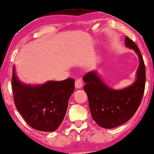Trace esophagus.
<instances>
[{
	"label": "esophagus",
	"mask_w": 154,
	"mask_h": 154,
	"mask_svg": "<svg viewBox=\"0 0 154 154\" xmlns=\"http://www.w3.org/2000/svg\"><path fill=\"white\" fill-rule=\"evenodd\" d=\"M75 85L76 88H81V87L83 86V83H82V81H81V79H77L76 80V81H75Z\"/></svg>",
	"instance_id": "obj_1"
}]
</instances>
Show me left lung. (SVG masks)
I'll return each instance as SVG.
<instances>
[{
  "instance_id": "8db88e82",
  "label": "left lung",
  "mask_w": 154,
  "mask_h": 154,
  "mask_svg": "<svg viewBox=\"0 0 154 154\" xmlns=\"http://www.w3.org/2000/svg\"><path fill=\"white\" fill-rule=\"evenodd\" d=\"M125 45L134 49L140 59L137 79L133 85L123 89L113 90L105 85L93 71L83 77L92 118L103 128H114L130 119L139 107L144 93L146 67L142 55L137 45L127 36Z\"/></svg>"
}]
</instances>
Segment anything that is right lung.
I'll return each mask as SVG.
<instances>
[{"label": "right lung", "instance_id": "right-lung-1", "mask_svg": "<svg viewBox=\"0 0 154 154\" xmlns=\"http://www.w3.org/2000/svg\"><path fill=\"white\" fill-rule=\"evenodd\" d=\"M74 89L73 78L41 85H24L17 79L13 67L12 90L15 106L28 125L36 130L53 131L59 127Z\"/></svg>", "mask_w": 154, "mask_h": 154}]
</instances>
